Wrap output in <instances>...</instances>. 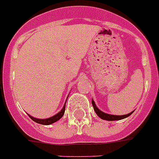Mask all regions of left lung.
Returning a JSON list of instances; mask_svg holds the SVG:
<instances>
[{"label": "left lung", "mask_w": 159, "mask_h": 159, "mask_svg": "<svg viewBox=\"0 0 159 159\" xmlns=\"http://www.w3.org/2000/svg\"><path fill=\"white\" fill-rule=\"evenodd\" d=\"M92 105L94 107V110H95V113L97 114L99 117L101 118V119L106 120V121H117V120H121V119H124L126 117H129V116L131 115V113H133L134 111L131 112L128 114H126V115H112V114H109V113H104V112H102L101 110L99 109V108H97V106L95 105V102L94 100H92Z\"/></svg>", "instance_id": "obj_1"}]
</instances>
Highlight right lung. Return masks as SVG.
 Masks as SVG:
<instances>
[{"mask_svg": "<svg viewBox=\"0 0 159 159\" xmlns=\"http://www.w3.org/2000/svg\"><path fill=\"white\" fill-rule=\"evenodd\" d=\"M67 99H68V98H67ZM66 102H67V100H66V101H65V103H64L63 109L59 111V113H56L55 115H54L53 117H51L45 118V119H40V118H36V117H33V116H31L30 114H28V115L29 116V117H30L31 119L33 120V121H34L35 122H37V123H39V124H42V125L52 124V123H54V122L59 121V120L62 117H63V115H64V111H65V105H66Z\"/></svg>", "mask_w": 159, "mask_h": 159, "instance_id": "obj_1", "label": "right lung"}]
</instances>
